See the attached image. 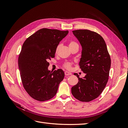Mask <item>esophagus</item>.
Wrapping results in <instances>:
<instances>
[{
	"instance_id": "esophagus-1",
	"label": "esophagus",
	"mask_w": 128,
	"mask_h": 128,
	"mask_svg": "<svg viewBox=\"0 0 128 128\" xmlns=\"http://www.w3.org/2000/svg\"><path fill=\"white\" fill-rule=\"evenodd\" d=\"M64 74L66 76H69V75H71L72 74L70 72H64Z\"/></svg>"
}]
</instances>
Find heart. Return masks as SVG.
Returning a JSON list of instances; mask_svg holds the SVG:
<instances>
[{
    "mask_svg": "<svg viewBox=\"0 0 128 128\" xmlns=\"http://www.w3.org/2000/svg\"><path fill=\"white\" fill-rule=\"evenodd\" d=\"M78 45V44L76 42H74V41H71L70 42H69V47H71V46H74V45ZM59 48V45L58 46V47L56 48V51L57 52L58 48ZM72 64L71 62H66L64 64V67L66 69H71V67H72Z\"/></svg>",
    "mask_w": 128,
    "mask_h": 128,
    "instance_id": "1",
    "label": "heart"
}]
</instances>
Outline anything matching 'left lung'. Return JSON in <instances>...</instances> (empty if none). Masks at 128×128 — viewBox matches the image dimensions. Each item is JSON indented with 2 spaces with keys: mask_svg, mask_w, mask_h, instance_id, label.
<instances>
[{
  "mask_svg": "<svg viewBox=\"0 0 128 128\" xmlns=\"http://www.w3.org/2000/svg\"><path fill=\"white\" fill-rule=\"evenodd\" d=\"M82 46L80 66L86 76L72 88V94L77 100L89 102L98 98L105 88L109 77L111 60L107 45L99 34L89 30L72 31Z\"/></svg>",
  "mask_w": 128,
  "mask_h": 128,
  "instance_id": "obj_1",
  "label": "left lung"
}]
</instances>
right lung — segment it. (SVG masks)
<instances>
[{"label": "right lung", "mask_w": 128, "mask_h": 128, "mask_svg": "<svg viewBox=\"0 0 128 128\" xmlns=\"http://www.w3.org/2000/svg\"><path fill=\"white\" fill-rule=\"evenodd\" d=\"M68 31L42 28L29 37L22 45L18 64L25 90L33 99L44 102L54 97L64 73L48 70V60L54 58L58 45Z\"/></svg>", "instance_id": "1"}]
</instances>
